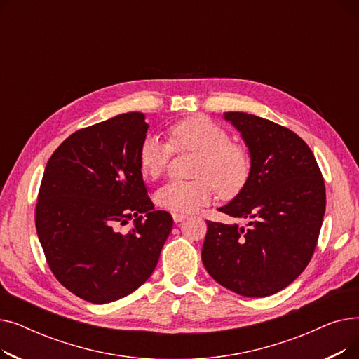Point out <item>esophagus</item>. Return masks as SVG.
<instances>
[{"instance_id":"1","label":"esophagus","mask_w":359,"mask_h":359,"mask_svg":"<svg viewBox=\"0 0 359 359\" xmlns=\"http://www.w3.org/2000/svg\"><path fill=\"white\" fill-rule=\"evenodd\" d=\"M184 218H186V215H183V214H177V212H175V214H173V219H175V222H182Z\"/></svg>"}]
</instances>
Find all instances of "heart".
<instances>
[{
    "instance_id": "obj_1",
    "label": "heart",
    "mask_w": 359,
    "mask_h": 359,
    "mask_svg": "<svg viewBox=\"0 0 359 359\" xmlns=\"http://www.w3.org/2000/svg\"><path fill=\"white\" fill-rule=\"evenodd\" d=\"M170 144L177 151L198 154L195 180H175L156 192V203L177 214H191L208 205L215 191L222 198L238 195L250 176V160L241 145L231 142L227 130L203 116L186 118L170 128ZM172 147L156 135H147L138 149L141 173L158 179L172 156Z\"/></svg>"
}]
</instances>
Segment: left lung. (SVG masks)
<instances>
[{
	"instance_id": "8db88e82",
	"label": "left lung",
	"mask_w": 359,
	"mask_h": 359,
	"mask_svg": "<svg viewBox=\"0 0 359 359\" xmlns=\"http://www.w3.org/2000/svg\"><path fill=\"white\" fill-rule=\"evenodd\" d=\"M224 119L249 148L250 176L219 212L246 219L206 221L205 269L219 285L260 298L288 287L314 253L326 210L325 180L309 145L295 132L243 111Z\"/></svg>"
}]
</instances>
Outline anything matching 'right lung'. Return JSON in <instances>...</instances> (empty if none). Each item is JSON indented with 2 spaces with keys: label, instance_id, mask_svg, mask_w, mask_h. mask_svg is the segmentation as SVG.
Instances as JSON below:
<instances>
[{
  "label": "right lung",
  "instance_id": "obj_1",
  "mask_svg": "<svg viewBox=\"0 0 359 359\" xmlns=\"http://www.w3.org/2000/svg\"><path fill=\"white\" fill-rule=\"evenodd\" d=\"M148 123L122 113L80 129L50 156L36 203V231L61 284L93 304L140 288L154 272L173 218L154 211L138 164ZM135 217L126 235L121 224Z\"/></svg>",
  "mask_w": 359,
  "mask_h": 359
}]
</instances>
